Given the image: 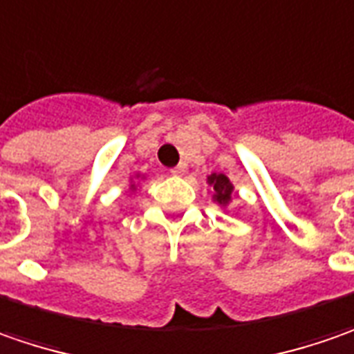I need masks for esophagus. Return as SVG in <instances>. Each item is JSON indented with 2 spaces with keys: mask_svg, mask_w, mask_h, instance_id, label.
Here are the masks:
<instances>
[{
  "mask_svg": "<svg viewBox=\"0 0 354 354\" xmlns=\"http://www.w3.org/2000/svg\"><path fill=\"white\" fill-rule=\"evenodd\" d=\"M186 168H188V166H186V162H180V165L174 166V168L170 170V174H174V176H182V174L186 172Z\"/></svg>",
  "mask_w": 354,
  "mask_h": 354,
  "instance_id": "1",
  "label": "esophagus"
}]
</instances>
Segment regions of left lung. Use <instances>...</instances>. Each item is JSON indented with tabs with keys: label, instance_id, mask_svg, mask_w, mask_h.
<instances>
[{
	"label": "left lung",
	"instance_id": "1",
	"mask_svg": "<svg viewBox=\"0 0 354 354\" xmlns=\"http://www.w3.org/2000/svg\"><path fill=\"white\" fill-rule=\"evenodd\" d=\"M209 186L214 188V198L219 205H227L231 201V194H233V184L229 182L225 174H212L207 178Z\"/></svg>",
	"mask_w": 354,
	"mask_h": 354
}]
</instances>
